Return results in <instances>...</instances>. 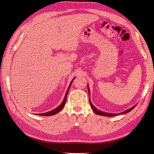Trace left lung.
<instances>
[{
  "label": "left lung",
  "mask_w": 154,
  "mask_h": 154,
  "mask_svg": "<svg viewBox=\"0 0 154 154\" xmlns=\"http://www.w3.org/2000/svg\"><path fill=\"white\" fill-rule=\"evenodd\" d=\"M88 93H89V96H90V89H89V87L88 86ZM90 106H91V109H93V111L96 113L97 114V115H99V116H106V117H113V116H119V115H122V114H125L126 113H128L129 112L131 111L132 109L136 106V105H135V106H134L133 107H131L128 109H126V110H125V112H122V113H106V112H103L102 111L100 110H99V109H97L93 104H92L91 100L90 99Z\"/></svg>",
  "instance_id": "obj_1"
}]
</instances>
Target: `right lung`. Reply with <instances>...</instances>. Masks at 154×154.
Here are the masks:
<instances>
[{
	"label": "right lung",
	"instance_id": "obj_1",
	"mask_svg": "<svg viewBox=\"0 0 154 154\" xmlns=\"http://www.w3.org/2000/svg\"><path fill=\"white\" fill-rule=\"evenodd\" d=\"M72 82H73V81H72L71 82H70V84H69V87L68 88L67 91H66V93L65 97H64V99H63V100L62 103H61L57 108H55L54 109H53V110L50 111V112H48L43 113H39L38 115H39V116H50L55 115V114H56V113H57L58 112H59L61 110V109H62L63 108V107L64 106L66 101V99H67V95H68V91H69V87H70V86H71ZM36 115H37V114H36Z\"/></svg>",
	"mask_w": 154,
	"mask_h": 154
}]
</instances>
